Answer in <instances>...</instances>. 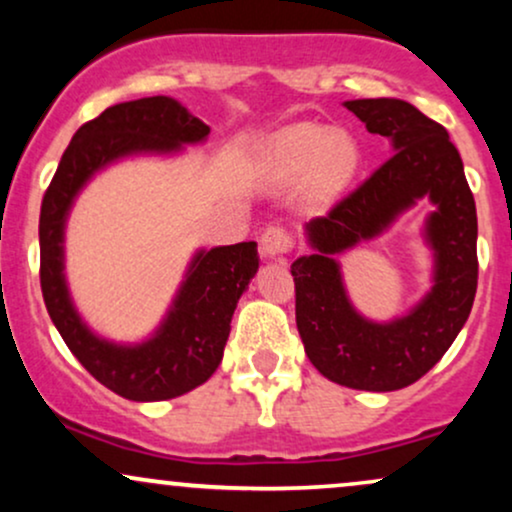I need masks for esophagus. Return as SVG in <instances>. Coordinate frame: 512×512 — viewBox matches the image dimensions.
I'll list each match as a JSON object with an SVG mask.
<instances>
[{"instance_id":"obj_1","label":"esophagus","mask_w":512,"mask_h":512,"mask_svg":"<svg viewBox=\"0 0 512 512\" xmlns=\"http://www.w3.org/2000/svg\"><path fill=\"white\" fill-rule=\"evenodd\" d=\"M293 248V236L284 226H269L262 233V255L284 257Z\"/></svg>"}]
</instances>
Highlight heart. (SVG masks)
<instances>
[{
	"mask_svg": "<svg viewBox=\"0 0 512 512\" xmlns=\"http://www.w3.org/2000/svg\"><path fill=\"white\" fill-rule=\"evenodd\" d=\"M269 161L286 180L305 178L313 170L315 185L325 195H334L354 178L361 151L344 132H327L317 125H293L274 139Z\"/></svg>",
	"mask_w": 512,
	"mask_h": 512,
	"instance_id": "heart-1",
	"label": "heart"
}]
</instances>
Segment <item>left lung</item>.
<instances>
[{
  "label": "left lung",
  "instance_id": "8db88e82",
  "mask_svg": "<svg viewBox=\"0 0 512 512\" xmlns=\"http://www.w3.org/2000/svg\"><path fill=\"white\" fill-rule=\"evenodd\" d=\"M346 108L392 142V154L366 182L305 226L315 255L291 264L296 325L305 354L332 383L368 392L402 390L431 370L467 322L477 293V207L448 129L397 98H358ZM439 209L427 237L437 250V284L407 318L363 321L345 298L331 255L389 225L416 198Z\"/></svg>",
  "mask_w": 512,
  "mask_h": 512
}]
</instances>
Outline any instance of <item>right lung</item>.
Segmentation results:
<instances>
[{
    "label": "right lung",
    "mask_w": 512,
    "mask_h": 512,
    "mask_svg": "<svg viewBox=\"0 0 512 512\" xmlns=\"http://www.w3.org/2000/svg\"><path fill=\"white\" fill-rule=\"evenodd\" d=\"M209 127L168 96L117 103L76 129L40 207V289L64 344L98 383L134 402L173 399L207 383L219 368L240 293L257 272V245L199 252L154 339L115 346L93 337L69 301L62 233L81 185L105 163L139 151H175L202 142Z\"/></svg>",
    "instance_id": "add662e5"
}]
</instances>
